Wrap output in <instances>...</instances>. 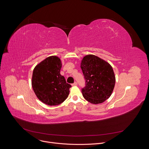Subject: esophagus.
<instances>
[{"mask_svg":"<svg viewBox=\"0 0 149 149\" xmlns=\"http://www.w3.org/2000/svg\"><path fill=\"white\" fill-rule=\"evenodd\" d=\"M72 86H77V82H74L73 84H72Z\"/></svg>","mask_w":149,"mask_h":149,"instance_id":"1","label":"esophagus"}]
</instances>
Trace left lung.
I'll return each mask as SVG.
<instances>
[{
    "label": "left lung",
    "mask_w": 149,
    "mask_h": 149,
    "mask_svg": "<svg viewBox=\"0 0 149 149\" xmlns=\"http://www.w3.org/2000/svg\"><path fill=\"white\" fill-rule=\"evenodd\" d=\"M81 68L85 81L82 95L92 104H100L108 99L114 88L116 78L108 62L94 55H88L82 60Z\"/></svg>",
    "instance_id": "left-lung-1"
}]
</instances>
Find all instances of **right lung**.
I'll return each instance as SVG.
<instances>
[{"instance_id": "1", "label": "right lung", "mask_w": 149, "mask_h": 149, "mask_svg": "<svg viewBox=\"0 0 149 149\" xmlns=\"http://www.w3.org/2000/svg\"><path fill=\"white\" fill-rule=\"evenodd\" d=\"M61 67L60 59L52 56L42 61L33 70V90L39 100L47 105H59L69 95L71 86L61 75Z\"/></svg>"}]
</instances>
